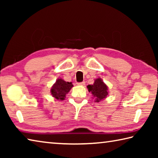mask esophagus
Segmentation results:
<instances>
[{"instance_id":"34e87169","label":"esophagus","mask_w":158,"mask_h":158,"mask_svg":"<svg viewBox=\"0 0 158 158\" xmlns=\"http://www.w3.org/2000/svg\"><path fill=\"white\" fill-rule=\"evenodd\" d=\"M77 85H85V81L79 82V83H77Z\"/></svg>"}]
</instances>
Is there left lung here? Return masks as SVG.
<instances>
[{
  "label": "left lung",
  "instance_id": "left-lung-1",
  "mask_svg": "<svg viewBox=\"0 0 158 158\" xmlns=\"http://www.w3.org/2000/svg\"><path fill=\"white\" fill-rule=\"evenodd\" d=\"M87 89L90 93H92L93 98L95 99V102H96L103 100L109 94L107 85L100 78L95 79L94 84L93 85H88Z\"/></svg>",
  "mask_w": 158,
  "mask_h": 158
}]
</instances>
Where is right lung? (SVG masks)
Returning a JSON list of instances; mask_svg holds the SVG:
<instances>
[{
	"label": "right lung",
	"instance_id": "add662e5",
	"mask_svg": "<svg viewBox=\"0 0 158 158\" xmlns=\"http://www.w3.org/2000/svg\"><path fill=\"white\" fill-rule=\"evenodd\" d=\"M73 87L72 82L65 81L62 79H58L51 89L52 97L58 100H63L69 90Z\"/></svg>",
	"mask_w": 158,
	"mask_h": 158
}]
</instances>
